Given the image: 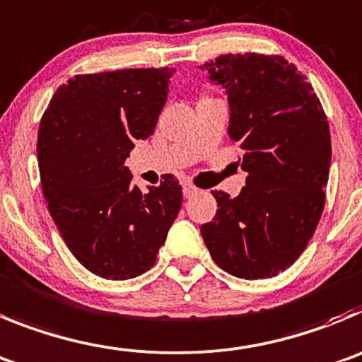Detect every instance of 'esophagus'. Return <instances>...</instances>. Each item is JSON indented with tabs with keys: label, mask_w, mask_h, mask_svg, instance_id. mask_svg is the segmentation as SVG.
<instances>
[{
	"label": "esophagus",
	"mask_w": 362,
	"mask_h": 362,
	"mask_svg": "<svg viewBox=\"0 0 362 362\" xmlns=\"http://www.w3.org/2000/svg\"><path fill=\"white\" fill-rule=\"evenodd\" d=\"M197 194V188L194 187V185H190V183H185L183 185V195L185 197H192V195H195Z\"/></svg>",
	"instance_id": "esophagus-1"
}]
</instances>
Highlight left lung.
<instances>
[{
  "mask_svg": "<svg viewBox=\"0 0 362 362\" xmlns=\"http://www.w3.org/2000/svg\"><path fill=\"white\" fill-rule=\"evenodd\" d=\"M201 69L228 95V134L240 148L246 187L211 192L214 221L201 226L226 273L262 280L298 260L325 206L330 129L313 86L280 55L228 53Z\"/></svg>",
  "mask_w": 362,
  "mask_h": 362,
  "instance_id": "8db88e82",
  "label": "left lung"
}]
</instances>
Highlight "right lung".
Returning <instances> with one entry per match:
<instances>
[{
    "mask_svg": "<svg viewBox=\"0 0 362 362\" xmlns=\"http://www.w3.org/2000/svg\"><path fill=\"white\" fill-rule=\"evenodd\" d=\"M172 68L75 75L42 115L37 159L42 194L66 246L105 280L140 276L156 264L183 201L167 174L147 194L125 167L136 140L154 132Z\"/></svg>",
    "mask_w": 362,
    "mask_h": 362,
    "instance_id": "add662e5",
    "label": "right lung"
}]
</instances>
